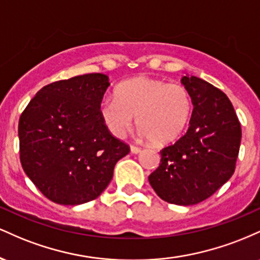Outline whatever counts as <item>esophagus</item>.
Returning a JSON list of instances; mask_svg holds the SVG:
<instances>
[{"instance_id":"1","label":"esophagus","mask_w":260,"mask_h":260,"mask_svg":"<svg viewBox=\"0 0 260 260\" xmlns=\"http://www.w3.org/2000/svg\"><path fill=\"white\" fill-rule=\"evenodd\" d=\"M131 151H132L133 154H139L140 151H142V149L139 147H136V145H131Z\"/></svg>"}]
</instances>
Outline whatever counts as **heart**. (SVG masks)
<instances>
[{
	"mask_svg": "<svg viewBox=\"0 0 260 260\" xmlns=\"http://www.w3.org/2000/svg\"><path fill=\"white\" fill-rule=\"evenodd\" d=\"M192 115V100L184 86L162 79L136 77L121 83L115 96L100 105L107 129L121 138L137 124L142 136L156 145L174 142L183 133Z\"/></svg>",
	"mask_w": 260,
	"mask_h": 260,
	"instance_id": "heart-1",
	"label": "heart"
}]
</instances>
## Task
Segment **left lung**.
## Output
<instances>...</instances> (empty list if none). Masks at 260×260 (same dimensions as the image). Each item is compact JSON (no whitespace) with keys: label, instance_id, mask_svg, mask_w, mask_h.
Masks as SVG:
<instances>
[{"label":"left lung","instance_id":"obj_1","mask_svg":"<svg viewBox=\"0 0 260 260\" xmlns=\"http://www.w3.org/2000/svg\"><path fill=\"white\" fill-rule=\"evenodd\" d=\"M181 83L193 104L189 128L160 151L161 162L149 183L162 201L193 205L213 196L234 175L242 131L225 92L188 74Z\"/></svg>","mask_w":260,"mask_h":260}]
</instances>
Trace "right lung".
Returning a JSON list of instances; mask_svg holds the SVG:
<instances>
[{
	"instance_id": "right-lung-1",
	"label": "right lung",
	"mask_w": 260,
	"mask_h": 260,
	"mask_svg": "<svg viewBox=\"0 0 260 260\" xmlns=\"http://www.w3.org/2000/svg\"><path fill=\"white\" fill-rule=\"evenodd\" d=\"M109 77L90 73L45 85L20 115V162L50 201L84 204L112 180L116 162L129 147L110 133L100 105Z\"/></svg>"
}]
</instances>
